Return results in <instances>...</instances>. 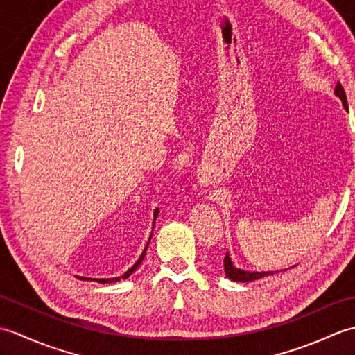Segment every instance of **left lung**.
I'll return each instance as SVG.
<instances>
[{"instance_id": "left-lung-1", "label": "left lung", "mask_w": 355, "mask_h": 355, "mask_svg": "<svg viewBox=\"0 0 355 355\" xmlns=\"http://www.w3.org/2000/svg\"><path fill=\"white\" fill-rule=\"evenodd\" d=\"M334 93H336L338 99L342 101L345 110L348 108V101H346L345 89H343L340 82H337ZM224 271H225V276L232 279V281H236V282H252V281H256V279H261V277H266V276L276 273V271H245V270L236 268L235 266H233L229 253H225V258H224Z\"/></svg>"}]
</instances>
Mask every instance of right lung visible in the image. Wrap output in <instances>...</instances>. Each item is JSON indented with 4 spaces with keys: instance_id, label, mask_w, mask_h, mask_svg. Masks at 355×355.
Returning a JSON list of instances; mask_svg holds the SVG:
<instances>
[{
    "instance_id": "right-lung-1",
    "label": "right lung",
    "mask_w": 355,
    "mask_h": 355,
    "mask_svg": "<svg viewBox=\"0 0 355 355\" xmlns=\"http://www.w3.org/2000/svg\"><path fill=\"white\" fill-rule=\"evenodd\" d=\"M157 215H158V209H155V212H154V224H155V220H157ZM154 229V227H153ZM150 236H153V233H150ZM150 236H149V241H150ZM149 241H148V244H149ZM148 244H146V247H145V250L141 252V254H140V258L137 259V262L134 263V266L126 271L125 275H122L120 277H110V279H93V281H96V282H99V284H111V282H117V281H120V279H126V277H130L135 270H137V267L140 266L141 263V261H143V258H145V254H146V250H148ZM79 279H82V281H92V277H79Z\"/></svg>"
}]
</instances>
